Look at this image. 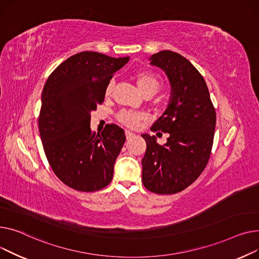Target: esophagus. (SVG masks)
I'll list each match as a JSON object with an SVG mask.
<instances>
[{"mask_svg": "<svg viewBox=\"0 0 259 259\" xmlns=\"http://www.w3.org/2000/svg\"><path fill=\"white\" fill-rule=\"evenodd\" d=\"M125 136H126V139H131L132 137H134V136H135V134H134L133 132H131V131L125 130Z\"/></svg>", "mask_w": 259, "mask_h": 259, "instance_id": "obj_1", "label": "esophagus"}]
</instances>
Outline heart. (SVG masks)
<instances>
[{
  "label": "heart",
  "instance_id": "heart-1",
  "mask_svg": "<svg viewBox=\"0 0 259 259\" xmlns=\"http://www.w3.org/2000/svg\"><path fill=\"white\" fill-rule=\"evenodd\" d=\"M136 81H137V85H138V88L140 90V92L143 95H146V94L155 95L161 87L160 79L155 74L150 73V72L138 73L136 76ZM113 88H114V82L110 81L105 89L106 96H110L112 94ZM144 119H145L144 114L139 113V112L123 111L118 115L119 122L122 123L123 125H125L127 127H131V128L138 127Z\"/></svg>",
  "mask_w": 259,
  "mask_h": 259
}]
</instances>
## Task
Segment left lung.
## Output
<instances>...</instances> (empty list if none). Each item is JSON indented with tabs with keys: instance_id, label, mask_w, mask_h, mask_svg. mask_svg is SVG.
I'll return each mask as SVG.
<instances>
[{
	"instance_id": "1",
	"label": "left lung",
	"mask_w": 259,
	"mask_h": 259,
	"mask_svg": "<svg viewBox=\"0 0 259 259\" xmlns=\"http://www.w3.org/2000/svg\"><path fill=\"white\" fill-rule=\"evenodd\" d=\"M149 60L167 75L171 94L167 109L150 127L151 132L168 133L167 142L160 145L155 136L142 135L146 141L142 182L151 192L172 194L191 185L205 169L217 114L205 79L188 59L164 50Z\"/></svg>"
}]
</instances>
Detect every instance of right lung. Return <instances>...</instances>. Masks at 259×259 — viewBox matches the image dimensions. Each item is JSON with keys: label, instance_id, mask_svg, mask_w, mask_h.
<instances>
[{"label": "right lung", "instance_id": "1", "mask_svg": "<svg viewBox=\"0 0 259 259\" xmlns=\"http://www.w3.org/2000/svg\"><path fill=\"white\" fill-rule=\"evenodd\" d=\"M128 59L83 51L60 64L46 81L38 116L40 139L52 170L72 189L97 191L113 179L126 137L116 124L92 133L91 112L103 102L106 85Z\"/></svg>", "mask_w": 259, "mask_h": 259}]
</instances>
